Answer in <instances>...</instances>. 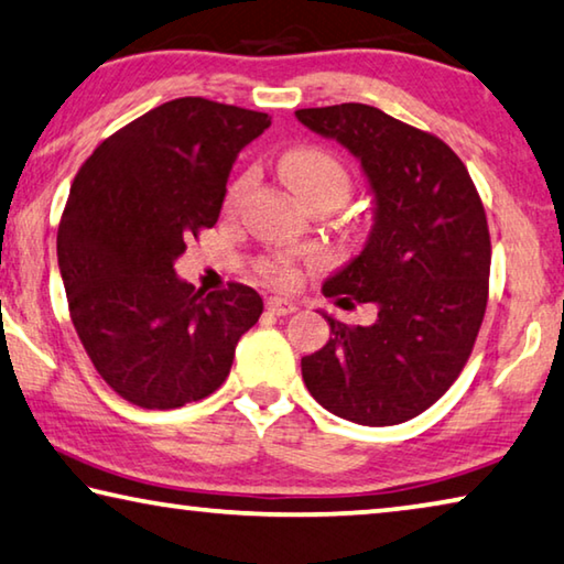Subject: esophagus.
<instances>
[{"label": "esophagus", "mask_w": 564, "mask_h": 564, "mask_svg": "<svg viewBox=\"0 0 564 564\" xmlns=\"http://www.w3.org/2000/svg\"><path fill=\"white\" fill-rule=\"evenodd\" d=\"M265 308L271 311L273 316H291V314H296V303L289 301V299H268L265 301Z\"/></svg>", "instance_id": "obj_1"}]
</instances>
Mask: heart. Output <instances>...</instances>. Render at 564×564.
I'll return each instance as SVG.
<instances>
[{
  "label": "heart",
  "mask_w": 564,
  "mask_h": 564,
  "mask_svg": "<svg viewBox=\"0 0 564 564\" xmlns=\"http://www.w3.org/2000/svg\"><path fill=\"white\" fill-rule=\"evenodd\" d=\"M279 170L283 181L291 185V191L299 195V198L308 205V208H336L341 205L348 195H351V173H348L346 163L338 155L330 153L324 148H293L285 150L279 158ZM250 185V173H243L236 177L234 185L228 187V208H236V205L243 200V195ZM261 273L265 281L275 285H293L296 281V271L289 258L275 256L261 261Z\"/></svg>",
  "instance_id": "b5f03b06"
}]
</instances>
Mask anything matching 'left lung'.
Instances as JSON below:
<instances>
[{
    "mask_svg": "<svg viewBox=\"0 0 564 564\" xmlns=\"http://www.w3.org/2000/svg\"><path fill=\"white\" fill-rule=\"evenodd\" d=\"M296 118L361 160L377 223L361 256L324 283L328 299L377 303L371 326L326 316L303 381L330 414L391 426L422 414L467 364L485 321L491 243L467 165L432 132L379 107H306Z\"/></svg>",
    "mask_w": 564,
    "mask_h": 564,
    "instance_id": "obj_1",
    "label": "left lung"
}]
</instances>
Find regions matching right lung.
Returning a JSON list of instances; mask_svg holds the SVG:
<instances>
[{
  "label": "right lung",
  "mask_w": 564,
  "mask_h": 564,
  "mask_svg": "<svg viewBox=\"0 0 564 564\" xmlns=\"http://www.w3.org/2000/svg\"><path fill=\"white\" fill-rule=\"evenodd\" d=\"M268 124L265 112L177 97L105 138L77 170L57 230L69 318L97 373L130 404L210 397L263 314L250 285L205 296L173 263L216 226L230 167Z\"/></svg>",
  "instance_id": "add662e5"
}]
</instances>
